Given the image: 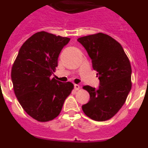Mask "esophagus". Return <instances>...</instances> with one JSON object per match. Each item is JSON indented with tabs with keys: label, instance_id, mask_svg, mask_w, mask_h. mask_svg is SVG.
Here are the masks:
<instances>
[{
	"label": "esophagus",
	"instance_id": "esophagus-1",
	"mask_svg": "<svg viewBox=\"0 0 148 148\" xmlns=\"http://www.w3.org/2000/svg\"><path fill=\"white\" fill-rule=\"evenodd\" d=\"M74 89L75 90H78L80 89V86L78 85V84H74Z\"/></svg>",
	"mask_w": 148,
	"mask_h": 148
}]
</instances>
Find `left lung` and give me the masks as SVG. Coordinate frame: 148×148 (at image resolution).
<instances>
[{
    "label": "left lung",
    "instance_id": "1",
    "mask_svg": "<svg viewBox=\"0 0 148 148\" xmlns=\"http://www.w3.org/2000/svg\"><path fill=\"white\" fill-rule=\"evenodd\" d=\"M97 71L99 88L83 87L90 94V101L82 105L86 116L95 121L110 119L125 104L131 90V66L121 44L103 33L79 38Z\"/></svg>",
    "mask_w": 148,
    "mask_h": 148
}]
</instances>
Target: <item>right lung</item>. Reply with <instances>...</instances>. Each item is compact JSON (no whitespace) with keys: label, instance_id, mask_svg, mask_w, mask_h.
Masks as SVG:
<instances>
[{"label":"right lung","instance_id":"right-lung-1","mask_svg":"<svg viewBox=\"0 0 148 148\" xmlns=\"http://www.w3.org/2000/svg\"><path fill=\"white\" fill-rule=\"evenodd\" d=\"M70 38L42 31L27 39L12 68L13 89L18 101L34 119L48 121L59 115L73 89L71 82L51 79L61 49Z\"/></svg>","mask_w":148,"mask_h":148}]
</instances>
